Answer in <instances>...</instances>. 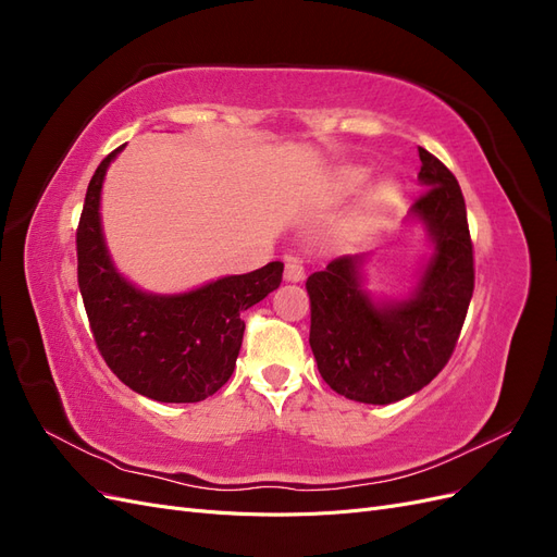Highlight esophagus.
I'll list each match as a JSON object with an SVG mask.
<instances>
[{
  "label": "esophagus",
  "instance_id": "1",
  "mask_svg": "<svg viewBox=\"0 0 557 557\" xmlns=\"http://www.w3.org/2000/svg\"><path fill=\"white\" fill-rule=\"evenodd\" d=\"M285 281H301L305 278V264H301L299 258H288L285 260Z\"/></svg>",
  "mask_w": 557,
  "mask_h": 557
}]
</instances>
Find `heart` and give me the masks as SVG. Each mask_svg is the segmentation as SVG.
Wrapping results in <instances>:
<instances>
[{
  "instance_id": "1",
  "label": "heart",
  "mask_w": 557,
  "mask_h": 557,
  "mask_svg": "<svg viewBox=\"0 0 557 557\" xmlns=\"http://www.w3.org/2000/svg\"><path fill=\"white\" fill-rule=\"evenodd\" d=\"M362 174L360 172H350L348 176H346V185H348V188H358V185L362 183Z\"/></svg>"
}]
</instances>
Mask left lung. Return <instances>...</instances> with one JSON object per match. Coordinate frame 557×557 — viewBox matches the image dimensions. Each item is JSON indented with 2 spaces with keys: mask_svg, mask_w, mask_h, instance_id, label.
<instances>
[{
  "mask_svg": "<svg viewBox=\"0 0 557 557\" xmlns=\"http://www.w3.org/2000/svg\"><path fill=\"white\" fill-rule=\"evenodd\" d=\"M418 156L425 193L411 213L428 223L434 256L416 295L372 305L358 288L352 256L334 258L307 278L318 372L352 401L391 404L425 387L450 360L474 293V244L458 178L425 148Z\"/></svg>",
  "mask_w": 557,
  "mask_h": 557,
  "instance_id": "1",
  "label": "left lung"
}]
</instances>
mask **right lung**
<instances>
[{
	"instance_id": "obj_1",
	"label": "right lung",
	"mask_w": 557,
	"mask_h": 557,
	"mask_svg": "<svg viewBox=\"0 0 557 557\" xmlns=\"http://www.w3.org/2000/svg\"><path fill=\"white\" fill-rule=\"evenodd\" d=\"M121 150L117 146L99 162L76 227L78 288L92 339L111 372L134 393L156 401H201L232 376L246 330L242 313L278 288L283 262L174 297L132 288L115 274L99 227L102 181Z\"/></svg>"
}]
</instances>
